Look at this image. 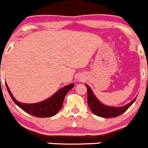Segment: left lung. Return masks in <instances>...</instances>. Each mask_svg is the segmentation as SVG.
<instances>
[{
	"label": "left lung",
	"mask_w": 148,
	"mask_h": 148,
	"mask_svg": "<svg viewBox=\"0 0 148 148\" xmlns=\"http://www.w3.org/2000/svg\"><path fill=\"white\" fill-rule=\"evenodd\" d=\"M86 86L88 90V103L89 107L95 115L101 116V117L112 118L119 116L131 106V105L134 103L137 98L136 97L130 103H127L124 106H119V107L108 106L101 103L98 100L97 98L93 94L90 88L88 85L86 84Z\"/></svg>",
	"instance_id": "left-lung-1"
}]
</instances>
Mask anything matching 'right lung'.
Returning <instances> with one entry per match:
<instances>
[{"mask_svg":"<svg viewBox=\"0 0 148 148\" xmlns=\"http://www.w3.org/2000/svg\"><path fill=\"white\" fill-rule=\"evenodd\" d=\"M5 86L11 99L17 106H19L24 112H27L28 114L32 116L43 118L51 117L58 114V112L62 107L65 95L71 88H73L74 84L71 83V84L68 85L60 89L58 92H56L53 96H51L49 99L35 103H20L19 101L14 99L6 83H5Z\"/></svg>","mask_w":148,"mask_h":148,"instance_id":"obj_1","label":"right lung"}]
</instances>
